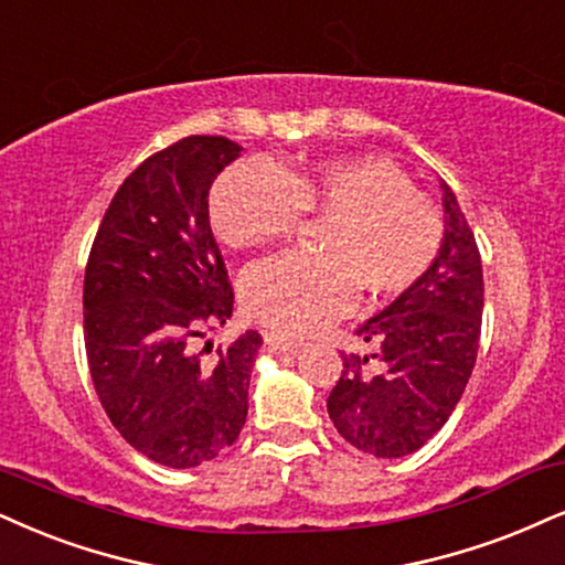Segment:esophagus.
Masks as SVG:
<instances>
[{"label":"esophagus","instance_id":"esophagus-1","mask_svg":"<svg viewBox=\"0 0 565 565\" xmlns=\"http://www.w3.org/2000/svg\"><path fill=\"white\" fill-rule=\"evenodd\" d=\"M264 343H267L269 351L275 353H298L303 348L301 340H290L285 335H277V332H267V335H264Z\"/></svg>","mask_w":565,"mask_h":565}]
</instances>
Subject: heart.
Wrapping results in <instances>:
<instances>
[{
  "mask_svg": "<svg viewBox=\"0 0 565 565\" xmlns=\"http://www.w3.org/2000/svg\"><path fill=\"white\" fill-rule=\"evenodd\" d=\"M303 220H324L319 259L275 256L241 280L250 319L306 335L343 315L353 285L364 298H387L419 282L443 243L440 214L382 157H335L306 167L246 159L227 167L209 196L214 233L233 248L288 238Z\"/></svg>",
  "mask_w": 565,
  "mask_h": 565,
  "instance_id": "1",
  "label": "heart"
}]
</instances>
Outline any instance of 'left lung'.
Masks as SVG:
<instances>
[{
  "label": "left lung",
  "mask_w": 565,
  "mask_h": 565,
  "mask_svg": "<svg viewBox=\"0 0 565 565\" xmlns=\"http://www.w3.org/2000/svg\"><path fill=\"white\" fill-rule=\"evenodd\" d=\"M445 233L419 282L366 319L372 353L343 356L327 414L353 448L377 458L419 450L448 422L475 369L482 330V259L456 193L440 180Z\"/></svg>",
  "instance_id": "1"
}]
</instances>
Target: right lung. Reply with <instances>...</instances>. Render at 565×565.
Segmentation results:
<instances>
[{"instance_id": "1", "label": "right lung", "mask_w": 565, "mask_h": 565, "mask_svg": "<svg viewBox=\"0 0 565 565\" xmlns=\"http://www.w3.org/2000/svg\"><path fill=\"white\" fill-rule=\"evenodd\" d=\"M241 151L230 138L188 136L146 159L115 193L86 264L83 338L96 395L125 440L170 469L212 461L246 424L259 332L212 359L196 351V338L233 317L209 188Z\"/></svg>"}]
</instances>
